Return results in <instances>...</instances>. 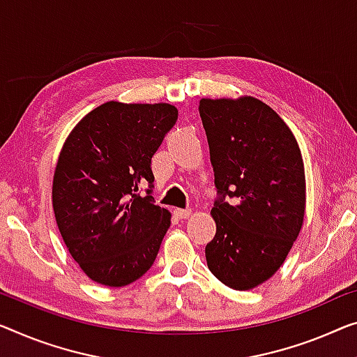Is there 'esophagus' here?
<instances>
[{
    "label": "esophagus",
    "mask_w": 357,
    "mask_h": 357,
    "mask_svg": "<svg viewBox=\"0 0 357 357\" xmlns=\"http://www.w3.org/2000/svg\"><path fill=\"white\" fill-rule=\"evenodd\" d=\"M174 215H176L179 220H185V218H189L190 215H192V211H190L189 208H176L174 210Z\"/></svg>",
    "instance_id": "1"
}]
</instances>
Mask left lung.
Segmentation results:
<instances>
[{
    "instance_id": "1",
    "label": "left lung",
    "mask_w": 357,
    "mask_h": 357,
    "mask_svg": "<svg viewBox=\"0 0 357 357\" xmlns=\"http://www.w3.org/2000/svg\"><path fill=\"white\" fill-rule=\"evenodd\" d=\"M218 197L208 269L234 290L273 278L303 226L305 167L294 132L261 100L202 99ZM231 202H229V199Z\"/></svg>"
}]
</instances>
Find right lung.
I'll list each match as a JSON object with an SVG mask.
<instances>
[{
    "mask_svg": "<svg viewBox=\"0 0 357 357\" xmlns=\"http://www.w3.org/2000/svg\"><path fill=\"white\" fill-rule=\"evenodd\" d=\"M176 120L174 105L110 100L63 142L52 181L57 227L98 284L128 285L155 261L172 215L153 200L151 163Z\"/></svg>",
    "mask_w": 357,
    "mask_h": 357,
    "instance_id": "1",
    "label": "right lung"
}]
</instances>
